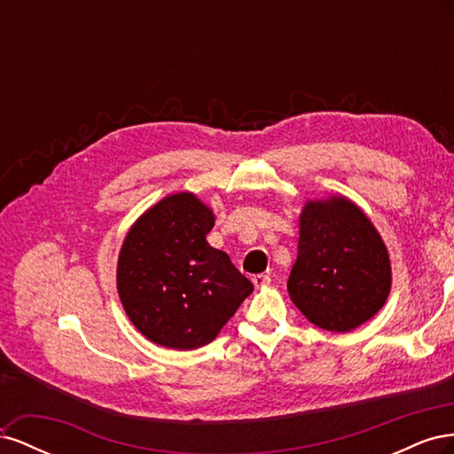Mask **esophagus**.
Wrapping results in <instances>:
<instances>
[{
  "mask_svg": "<svg viewBox=\"0 0 454 454\" xmlns=\"http://www.w3.org/2000/svg\"><path fill=\"white\" fill-rule=\"evenodd\" d=\"M252 282H254L255 287H265V286L270 284V277H269V274H255Z\"/></svg>",
  "mask_w": 454,
  "mask_h": 454,
  "instance_id": "esophagus-1",
  "label": "esophagus"
}]
</instances>
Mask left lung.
I'll use <instances>...</instances> for the list:
<instances>
[{"label": "left lung", "mask_w": 454, "mask_h": 454, "mask_svg": "<svg viewBox=\"0 0 454 454\" xmlns=\"http://www.w3.org/2000/svg\"><path fill=\"white\" fill-rule=\"evenodd\" d=\"M390 286L388 250L358 206L340 195L309 200L287 280V294L307 320L327 332H350L382 309Z\"/></svg>", "instance_id": "obj_1"}]
</instances>
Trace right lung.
<instances>
[{"label":"right lung","mask_w":454,"mask_h":454,"mask_svg":"<svg viewBox=\"0 0 454 454\" xmlns=\"http://www.w3.org/2000/svg\"><path fill=\"white\" fill-rule=\"evenodd\" d=\"M214 212L193 193L164 197L127 232L117 292L130 322L155 345H208L254 292L225 252L206 242Z\"/></svg>","instance_id":"right-lung-1"}]
</instances>
